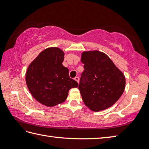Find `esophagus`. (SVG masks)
<instances>
[{"label":"esophagus","instance_id":"34e87169","mask_svg":"<svg viewBox=\"0 0 149 149\" xmlns=\"http://www.w3.org/2000/svg\"><path fill=\"white\" fill-rule=\"evenodd\" d=\"M74 80L76 81L78 83H79V77H75L74 78Z\"/></svg>","mask_w":149,"mask_h":149}]
</instances>
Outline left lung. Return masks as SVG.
Wrapping results in <instances>:
<instances>
[{
    "mask_svg": "<svg viewBox=\"0 0 149 149\" xmlns=\"http://www.w3.org/2000/svg\"><path fill=\"white\" fill-rule=\"evenodd\" d=\"M81 61L84 70L79 89L85 105L96 112L112 106L125 90L124 74L99 50L83 52Z\"/></svg>",
    "mask_w": 149,
    "mask_h": 149,
    "instance_id": "8db88e82",
    "label": "left lung"
}]
</instances>
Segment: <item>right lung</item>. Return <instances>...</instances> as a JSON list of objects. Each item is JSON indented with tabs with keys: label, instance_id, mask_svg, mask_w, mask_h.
<instances>
[{
	"label": "right lung",
	"instance_id": "obj_1",
	"mask_svg": "<svg viewBox=\"0 0 149 149\" xmlns=\"http://www.w3.org/2000/svg\"><path fill=\"white\" fill-rule=\"evenodd\" d=\"M65 52L58 47L43 50L31 63L26 74L28 90L38 102L47 107L64 102L68 91L77 88L70 78L68 69L63 65Z\"/></svg>",
	"mask_w": 149,
	"mask_h": 149
}]
</instances>
